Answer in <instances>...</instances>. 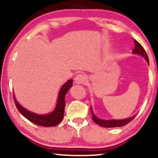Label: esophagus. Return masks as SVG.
I'll list each match as a JSON object with an SVG mask.
<instances>
[{
    "mask_svg": "<svg viewBox=\"0 0 158 158\" xmlns=\"http://www.w3.org/2000/svg\"><path fill=\"white\" fill-rule=\"evenodd\" d=\"M85 79H86L85 75L82 73H79L76 76L74 80H75V82L77 83V84H82V83L85 82Z\"/></svg>",
    "mask_w": 158,
    "mask_h": 158,
    "instance_id": "esophagus-1",
    "label": "esophagus"
}]
</instances>
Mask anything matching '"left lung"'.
I'll return each mask as SVG.
<instances>
[{
	"mask_svg": "<svg viewBox=\"0 0 158 158\" xmlns=\"http://www.w3.org/2000/svg\"><path fill=\"white\" fill-rule=\"evenodd\" d=\"M135 47L133 50V52L136 54H139V55L142 56L145 59H146V61L148 62V64H149V61H148V57L147 56V53L145 51L144 48H143L142 45L139 44V42H137V41H135ZM90 110H91V114H92V119H93L94 122L96 123L97 124L99 125V126L105 127V128H114V127H120L126 126V124L129 123L131 121L134 119L135 117V115H134L133 117H129V118H127L125 119H113V120H105V119H101L97 118L94 114L93 113V110H92L91 106H90Z\"/></svg>",
	"mask_w": 158,
	"mask_h": 158,
	"instance_id": "1",
	"label": "left lung"
}]
</instances>
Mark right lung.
<instances>
[{"label": "right lung", "instance_id": "1", "mask_svg": "<svg viewBox=\"0 0 158 158\" xmlns=\"http://www.w3.org/2000/svg\"><path fill=\"white\" fill-rule=\"evenodd\" d=\"M73 85V80L70 79L63 85L61 87L60 91L59 93V97H58L57 105H56V108L54 109L52 113L49 114H45V115H39V114L32 113V112L29 111L24 108L21 107L16 101L15 95L13 94L14 102H15V106L17 109L19 110L25 118H27L30 122L34 124L38 125V126H44V127H52L55 126L61 123L64 117V111L65 107V94H66L68 90L70 89Z\"/></svg>", "mask_w": 158, "mask_h": 158}]
</instances>
